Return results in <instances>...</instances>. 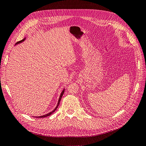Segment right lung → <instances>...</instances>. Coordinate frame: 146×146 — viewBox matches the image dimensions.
<instances>
[{"instance_id": "add662e5", "label": "right lung", "mask_w": 146, "mask_h": 146, "mask_svg": "<svg viewBox=\"0 0 146 146\" xmlns=\"http://www.w3.org/2000/svg\"><path fill=\"white\" fill-rule=\"evenodd\" d=\"M25 39V38H24L23 40H21V41H18V42H17L16 43V44H19V43H21V42H23L24 40ZM64 90H63V91L61 92V94H60V98H59V100H58V104H57V105H56V107H55V108L52 111H51V112H50V113H47V114H44V115H43V116H35V117H39V118H42V117H47V116H50V115H51V114L54 113V112H55V110H56V108H58V107L59 106V104H60V100H61V98H62V96H63V94H64Z\"/></svg>"}]
</instances>
